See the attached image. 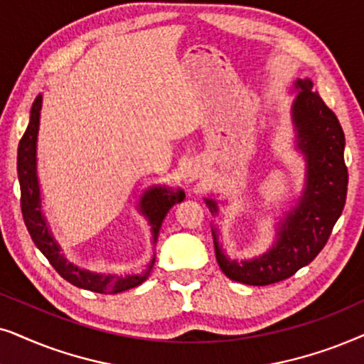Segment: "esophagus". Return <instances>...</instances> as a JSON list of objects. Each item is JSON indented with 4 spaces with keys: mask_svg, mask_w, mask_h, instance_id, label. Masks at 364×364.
I'll use <instances>...</instances> for the list:
<instances>
[{
    "mask_svg": "<svg viewBox=\"0 0 364 364\" xmlns=\"http://www.w3.org/2000/svg\"><path fill=\"white\" fill-rule=\"evenodd\" d=\"M188 178H190V179H196V178H198V169H195V168L188 169Z\"/></svg>",
    "mask_w": 364,
    "mask_h": 364,
    "instance_id": "34e87169",
    "label": "esophagus"
}]
</instances>
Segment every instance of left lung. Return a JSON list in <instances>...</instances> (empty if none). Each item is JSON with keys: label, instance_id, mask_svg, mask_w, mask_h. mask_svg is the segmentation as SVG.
I'll return each mask as SVG.
<instances>
[{"label": "left lung", "instance_id": "1", "mask_svg": "<svg viewBox=\"0 0 364 364\" xmlns=\"http://www.w3.org/2000/svg\"><path fill=\"white\" fill-rule=\"evenodd\" d=\"M299 93L293 105L298 148L308 161L306 186L296 206L279 223L278 240L268 253L251 261H230L215 238L216 259L228 278L253 287L278 283L311 263L328 243L341 216L348 193L345 133L336 114L328 108L309 80H298ZM211 213L216 203L206 200Z\"/></svg>", "mask_w": 364, "mask_h": 364}]
</instances>
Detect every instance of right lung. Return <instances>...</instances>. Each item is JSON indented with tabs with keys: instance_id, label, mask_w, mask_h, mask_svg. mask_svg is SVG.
<instances>
[{
	"instance_id": "right-lung-1",
	"label": "right lung",
	"mask_w": 364,
	"mask_h": 364,
	"mask_svg": "<svg viewBox=\"0 0 364 364\" xmlns=\"http://www.w3.org/2000/svg\"><path fill=\"white\" fill-rule=\"evenodd\" d=\"M43 98L41 95L36 96L35 103L31 106L30 123H28L26 132L18 144V179L19 188H21V213L24 225L28 228L31 240L40 248L43 255L46 256L53 268L58 274L63 276L68 283L75 284L77 288L90 289V291L101 294H114L124 289L134 288L141 284L151 273L154 259L149 263L148 269L141 274H98L91 271L81 269L77 266L68 263L65 256L60 253V246L53 240L45 218L41 215V201H40V186H38L36 176V139L38 128H40V111H41ZM185 200V193L181 190L169 191L166 188H153L143 196L141 211L148 216L149 225L153 230V238L156 241L158 231L166 213L171 206Z\"/></svg>"
}]
</instances>
